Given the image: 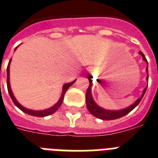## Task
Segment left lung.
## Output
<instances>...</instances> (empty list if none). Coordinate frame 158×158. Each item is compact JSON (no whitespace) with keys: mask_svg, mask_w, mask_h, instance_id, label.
I'll list each match as a JSON object with an SVG mask.
<instances>
[{"mask_svg":"<svg viewBox=\"0 0 158 158\" xmlns=\"http://www.w3.org/2000/svg\"><path fill=\"white\" fill-rule=\"evenodd\" d=\"M139 54L143 56V60L144 61L147 62V68H146V71L148 73L147 75V81H148V61L146 60V57L144 56V55L143 54L142 52H139ZM92 78L93 77L91 75L88 76V79L89 80V86L87 89L86 92V105L87 108L92 115H94L95 117L99 118L101 120H115V119H118V118H120L124 116V115H127L128 113H130L133 109H135L139 103L140 102V101L142 100L143 97L144 95L145 92L147 90L148 86L143 89V94L141 95L139 98H138L136 101L130 105V106H128L126 108H124V109H121V110H106V109H104V108L99 106L98 104L94 102V98H93V96H92V86H93V80H92Z\"/></svg>","mask_w":158,"mask_h":158,"instance_id":"8db88e82","label":"left lung"}]
</instances>
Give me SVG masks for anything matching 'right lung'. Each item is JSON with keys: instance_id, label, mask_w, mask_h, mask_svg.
Wrapping results in <instances>:
<instances>
[{"instance_id": "add662e5", "label": "right lung", "mask_w": 158, "mask_h": 158, "mask_svg": "<svg viewBox=\"0 0 158 158\" xmlns=\"http://www.w3.org/2000/svg\"><path fill=\"white\" fill-rule=\"evenodd\" d=\"M18 47H16V48H15V51L16 50V48H18ZM10 61H11V59L10 60L8 66H7V89H8L9 94H10V96L11 99H12V101H13V102L15 103V105L19 109H20L22 111H23V112H25L26 114H28V115H30L38 116V117H44V116H48V115H52V114H53L55 111H56V110H58V108L61 106L63 99H64V94H65V92L67 91V89H69V87L71 86L72 84H74V82H75V80H74V81L70 82V83H67V84H64V85H63L61 96H60V98L59 101L57 102L55 104L54 106H52V107L48 108V109H45V110H30V109H28V108L24 107V106H23L21 104L19 103L18 101L16 100V98H15V96H14L13 93H12V90H11V88H10Z\"/></svg>"}]
</instances>
